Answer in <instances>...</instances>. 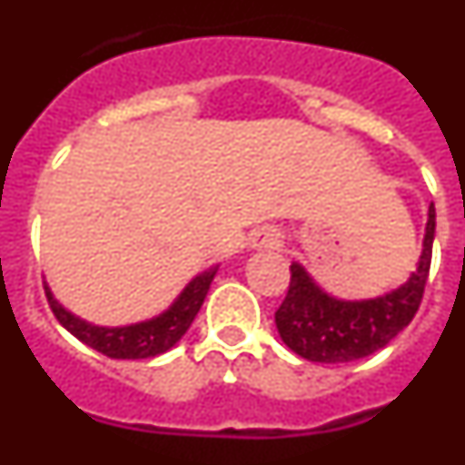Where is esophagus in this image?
Segmentation results:
<instances>
[{
    "label": "esophagus",
    "instance_id": "esophagus-1",
    "mask_svg": "<svg viewBox=\"0 0 465 465\" xmlns=\"http://www.w3.org/2000/svg\"><path fill=\"white\" fill-rule=\"evenodd\" d=\"M279 242H282V235H279L277 230H272V228L258 230L256 235L252 237L253 249H274V246H279Z\"/></svg>",
    "mask_w": 465,
    "mask_h": 465
}]
</instances>
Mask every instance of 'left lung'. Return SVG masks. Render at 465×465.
Here are the masks:
<instances>
[{
  "label": "left lung",
  "mask_w": 465,
  "mask_h": 465,
  "mask_svg": "<svg viewBox=\"0 0 465 465\" xmlns=\"http://www.w3.org/2000/svg\"><path fill=\"white\" fill-rule=\"evenodd\" d=\"M435 207L430 203L417 270L377 298L342 300L323 291L298 261L291 262L289 293L274 312L283 344L312 363H349L375 354L417 314L430 270Z\"/></svg>",
  "instance_id": "obj_1"
}]
</instances>
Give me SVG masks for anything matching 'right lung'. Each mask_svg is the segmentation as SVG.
I'll return each mask as SVG.
<instances>
[{
	"label": "right lung",
	"instance_id": "obj_1",
	"mask_svg": "<svg viewBox=\"0 0 465 465\" xmlns=\"http://www.w3.org/2000/svg\"><path fill=\"white\" fill-rule=\"evenodd\" d=\"M216 270H219V265H213V268L193 277L186 283V289L176 295L174 302L165 312L153 316V319L111 328L94 326V323L85 322V319L76 316L74 312H69L53 295L48 283L44 289H46L48 305H51L55 319L76 340L93 347L94 351L109 356V359H151V356L165 354L167 349L174 347L186 335L191 323L195 322L197 312L203 307L204 298H207V291L212 286L213 277H216Z\"/></svg>",
	"mask_w": 465,
	"mask_h": 465
}]
</instances>
